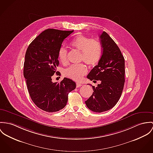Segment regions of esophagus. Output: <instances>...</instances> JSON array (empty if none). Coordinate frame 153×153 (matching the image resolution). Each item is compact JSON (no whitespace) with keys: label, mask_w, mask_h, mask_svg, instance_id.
<instances>
[{"label":"esophagus","mask_w":153,"mask_h":153,"mask_svg":"<svg viewBox=\"0 0 153 153\" xmlns=\"http://www.w3.org/2000/svg\"><path fill=\"white\" fill-rule=\"evenodd\" d=\"M82 86V84H81V83H76V88H79V87H80V86Z\"/></svg>","instance_id":"1"}]
</instances>
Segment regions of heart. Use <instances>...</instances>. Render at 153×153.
<instances>
[{"label":"heart","instance_id":"b5f03b06","mask_svg":"<svg viewBox=\"0 0 153 153\" xmlns=\"http://www.w3.org/2000/svg\"><path fill=\"white\" fill-rule=\"evenodd\" d=\"M71 44L73 47L81 51V59L88 65H95L99 61L102 56V49L100 44L97 40L79 35L71 42ZM67 49L64 47L59 49L58 58L62 63L67 62ZM87 71L86 65L83 64H73L65 70L64 75L72 80L80 81Z\"/></svg>","mask_w":153,"mask_h":153}]
</instances>
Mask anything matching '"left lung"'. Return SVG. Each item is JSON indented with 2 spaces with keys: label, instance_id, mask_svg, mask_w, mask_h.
<instances>
[{
  "label": "left lung",
  "instance_id": "left-lung-1",
  "mask_svg": "<svg viewBox=\"0 0 153 153\" xmlns=\"http://www.w3.org/2000/svg\"><path fill=\"white\" fill-rule=\"evenodd\" d=\"M102 55L98 64L90 71L87 78L100 81L94 92L85 101L92 111L103 112L113 108L121 97L125 84V58L119 47L105 31L100 36Z\"/></svg>",
  "mask_w": 153,
  "mask_h": 153
}]
</instances>
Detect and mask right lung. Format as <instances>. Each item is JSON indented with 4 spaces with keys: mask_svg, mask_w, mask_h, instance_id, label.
<instances>
[{
    "mask_svg": "<svg viewBox=\"0 0 153 153\" xmlns=\"http://www.w3.org/2000/svg\"><path fill=\"white\" fill-rule=\"evenodd\" d=\"M74 30L48 28L40 34L28 47L23 74L28 93L34 104L48 112H55L67 105L68 95L76 88L75 82L64 78L53 82L51 76L59 65L58 52L65 38Z\"/></svg>",
    "mask_w": 153,
    "mask_h": 153,
    "instance_id": "1",
    "label": "right lung"
}]
</instances>
